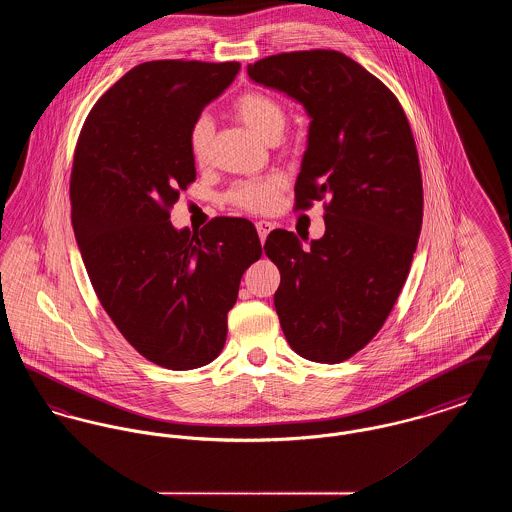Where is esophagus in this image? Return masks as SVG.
Here are the masks:
<instances>
[{
	"label": "esophagus",
	"instance_id": "obj_1",
	"mask_svg": "<svg viewBox=\"0 0 512 512\" xmlns=\"http://www.w3.org/2000/svg\"><path fill=\"white\" fill-rule=\"evenodd\" d=\"M255 226H257V232H259L261 242H265V240H267L270 230L274 228V224H272V222H268V220H259V222H255Z\"/></svg>",
	"mask_w": 512,
	"mask_h": 512
}]
</instances>
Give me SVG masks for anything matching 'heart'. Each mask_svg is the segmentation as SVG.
I'll return each mask as SVG.
<instances>
[{"instance_id": "1", "label": "heart", "mask_w": 512, "mask_h": 512, "mask_svg": "<svg viewBox=\"0 0 512 512\" xmlns=\"http://www.w3.org/2000/svg\"><path fill=\"white\" fill-rule=\"evenodd\" d=\"M234 115L259 138L274 142L282 136L286 126V111L278 99L263 92H245L234 101ZM213 138V122L209 117H199L190 128V151L197 163H203L209 153ZM284 188L280 176H270L263 180L238 182L226 199L251 213H268L278 203V195Z\"/></svg>"}]
</instances>
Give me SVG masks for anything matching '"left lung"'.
<instances>
[{
    "label": "left lung",
    "mask_w": 512,
    "mask_h": 512,
    "mask_svg": "<svg viewBox=\"0 0 512 512\" xmlns=\"http://www.w3.org/2000/svg\"><path fill=\"white\" fill-rule=\"evenodd\" d=\"M253 82L299 101L309 119L295 209L324 203L326 232L303 245L274 230V307L293 351L336 365L384 326L409 276L422 228L413 132L390 88L334 49L292 51L247 65Z\"/></svg>",
    "instance_id": "left-lung-1"
}]
</instances>
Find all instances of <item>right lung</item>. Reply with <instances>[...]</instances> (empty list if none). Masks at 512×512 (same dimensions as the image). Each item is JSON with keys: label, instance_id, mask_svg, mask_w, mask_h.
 Listing matches in <instances>:
<instances>
[{"label": "right lung", "instance_id": "obj_1", "mask_svg": "<svg viewBox=\"0 0 512 512\" xmlns=\"http://www.w3.org/2000/svg\"><path fill=\"white\" fill-rule=\"evenodd\" d=\"M240 63L147 61L122 76L80 130L71 172L74 238L99 303L147 361L192 370L219 357L255 226L219 217L192 234L171 224L195 180L190 128Z\"/></svg>", "mask_w": 512, "mask_h": 512}]
</instances>
